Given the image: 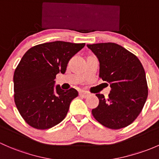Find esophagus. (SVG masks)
<instances>
[{"label": "esophagus", "instance_id": "1", "mask_svg": "<svg viewBox=\"0 0 159 159\" xmlns=\"http://www.w3.org/2000/svg\"><path fill=\"white\" fill-rule=\"evenodd\" d=\"M79 96L80 97H82V98H86V97L88 96V93L85 92V91H80L79 92Z\"/></svg>", "mask_w": 159, "mask_h": 159}]
</instances>
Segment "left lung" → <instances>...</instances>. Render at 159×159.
Instances as JSON below:
<instances>
[{
    "mask_svg": "<svg viewBox=\"0 0 159 159\" xmlns=\"http://www.w3.org/2000/svg\"><path fill=\"white\" fill-rule=\"evenodd\" d=\"M100 63V78L110 84L107 99L97 93L99 104L93 117L106 127L119 129L131 124L139 116L148 97L146 73L139 59L113 43L87 45Z\"/></svg>",
    "mask_w": 159,
    "mask_h": 159,
    "instance_id": "1",
    "label": "left lung"
}]
</instances>
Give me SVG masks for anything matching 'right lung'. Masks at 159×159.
Listing matches in <instances>:
<instances>
[{
	"label": "right lung",
	"instance_id": "right-lung-1",
	"mask_svg": "<svg viewBox=\"0 0 159 159\" xmlns=\"http://www.w3.org/2000/svg\"><path fill=\"white\" fill-rule=\"evenodd\" d=\"M84 46L55 41L33 46L23 55L13 75L14 101L32 127L47 129L65 119L78 93L55 86V79L59 72H66L69 60Z\"/></svg>",
	"mask_w": 159,
	"mask_h": 159
}]
</instances>
